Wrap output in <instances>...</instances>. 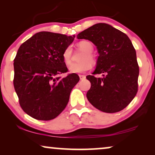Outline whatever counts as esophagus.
I'll list each match as a JSON object with an SVG mask.
<instances>
[{
  "label": "esophagus",
  "instance_id": "esophagus-1",
  "mask_svg": "<svg viewBox=\"0 0 155 155\" xmlns=\"http://www.w3.org/2000/svg\"><path fill=\"white\" fill-rule=\"evenodd\" d=\"M79 77H80V80H84V79H85V75H79Z\"/></svg>",
  "mask_w": 155,
  "mask_h": 155
}]
</instances>
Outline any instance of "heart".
Returning <instances> with one entry per match:
<instances>
[{
  "label": "heart",
  "instance_id": "1",
  "mask_svg": "<svg viewBox=\"0 0 155 155\" xmlns=\"http://www.w3.org/2000/svg\"><path fill=\"white\" fill-rule=\"evenodd\" d=\"M78 46L80 49L85 52V54L81 58L82 62L78 63H72L69 67V71L71 73H84L92 67V63H94V59L92 55L93 51V46L90 42L87 41H82L78 44ZM72 56V47L68 46L63 53V60L67 65L71 64ZM91 62H90V61Z\"/></svg>",
  "mask_w": 155,
  "mask_h": 155
}]
</instances>
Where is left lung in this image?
Instances as JSON below:
<instances>
[{
    "label": "left lung",
    "mask_w": 155,
    "mask_h": 155,
    "mask_svg": "<svg viewBox=\"0 0 155 155\" xmlns=\"http://www.w3.org/2000/svg\"><path fill=\"white\" fill-rule=\"evenodd\" d=\"M97 46L99 56L87 98L91 104L105 113H116L126 108L137 92L139 66L135 49L126 34L106 23H98L79 33Z\"/></svg>",
    "instance_id": "left-lung-1"
}]
</instances>
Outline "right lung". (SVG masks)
<instances>
[{"mask_svg": "<svg viewBox=\"0 0 155 155\" xmlns=\"http://www.w3.org/2000/svg\"><path fill=\"white\" fill-rule=\"evenodd\" d=\"M75 36L40 31L20 46L14 59L15 90L25 113L35 119L57 117L68 103L71 90L79 82L68 71L63 53Z\"/></svg>", "mask_w": 155, "mask_h": 155, "instance_id": "right-lung-1", "label": "right lung"}]
</instances>
